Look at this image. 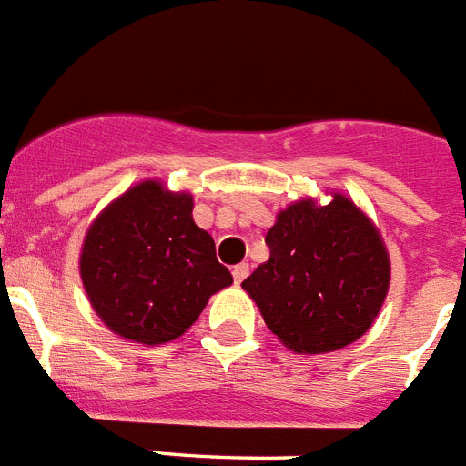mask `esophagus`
<instances>
[{"label": "esophagus", "mask_w": 466, "mask_h": 466, "mask_svg": "<svg viewBox=\"0 0 466 466\" xmlns=\"http://www.w3.org/2000/svg\"><path fill=\"white\" fill-rule=\"evenodd\" d=\"M232 277H234V283H241L244 281L246 277H248V262H241V265H234V269H232Z\"/></svg>", "instance_id": "34e87169"}]
</instances>
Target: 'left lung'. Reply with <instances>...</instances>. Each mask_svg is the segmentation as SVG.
<instances>
[{
  "instance_id": "8db88e82",
  "label": "left lung",
  "mask_w": 466,
  "mask_h": 466,
  "mask_svg": "<svg viewBox=\"0 0 466 466\" xmlns=\"http://www.w3.org/2000/svg\"><path fill=\"white\" fill-rule=\"evenodd\" d=\"M269 260L241 289L267 329L298 354H326L361 338L390 290V253L370 218L345 194L283 208L267 232Z\"/></svg>"
}]
</instances>
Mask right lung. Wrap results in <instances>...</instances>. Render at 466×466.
Here are the masks:
<instances>
[{
  "instance_id": "obj_1",
  "label": "right lung",
  "mask_w": 466,
  "mask_h": 466,
  "mask_svg": "<svg viewBox=\"0 0 466 466\" xmlns=\"http://www.w3.org/2000/svg\"><path fill=\"white\" fill-rule=\"evenodd\" d=\"M192 208V194L143 180L91 222L79 274L112 333L140 345L171 342L199 319L210 295L232 283Z\"/></svg>"
}]
</instances>
